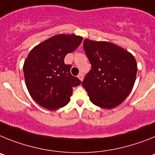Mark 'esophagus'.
I'll return each mask as SVG.
<instances>
[{"label": "esophagus", "mask_w": 155, "mask_h": 155, "mask_svg": "<svg viewBox=\"0 0 155 155\" xmlns=\"http://www.w3.org/2000/svg\"><path fill=\"white\" fill-rule=\"evenodd\" d=\"M78 78H79V79H80L81 81H83V74L82 73V72H80V73L78 75Z\"/></svg>", "instance_id": "1"}]
</instances>
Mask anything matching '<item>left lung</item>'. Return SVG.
<instances>
[{
    "label": "left lung",
    "instance_id": "8db88e82",
    "mask_svg": "<svg viewBox=\"0 0 155 155\" xmlns=\"http://www.w3.org/2000/svg\"><path fill=\"white\" fill-rule=\"evenodd\" d=\"M83 49L92 66L82 83L90 100L104 109L117 107L124 101L135 83V58L126 50L107 41L85 39Z\"/></svg>",
    "mask_w": 155,
    "mask_h": 155
}]
</instances>
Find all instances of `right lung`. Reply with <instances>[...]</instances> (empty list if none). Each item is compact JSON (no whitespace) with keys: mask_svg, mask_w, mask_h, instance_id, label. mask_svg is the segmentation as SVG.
I'll return each instance as SVG.
<instances>
[{"mask_svg":"<svg viewBox=\"0 0 155 155\" xmlns=\"http://www.w3.org/2000/svg\"><path fill=\"white\" fill-rule=\"evenodd\" d=\"M82 40L75 34H58L31 50L24 62V77L30 96L39 105L52 111L69 102L72 87L81 81L71 75L72 65L64 64V58Z\"/></svg>","mask_w":155,"mask_h":155,"instance_id":"1","label":"right lung"}]
</instances>
